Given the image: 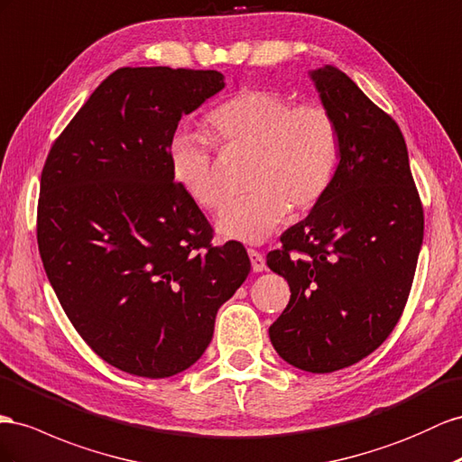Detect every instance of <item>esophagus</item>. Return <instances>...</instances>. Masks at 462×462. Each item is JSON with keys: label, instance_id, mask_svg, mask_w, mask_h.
<instances>
[{"label": "esophagus", "instance_id": "esophagus-1", "mask_svg": "<svg viewBox=\"0 0 462 462\" xmlns=\"http://www.w3.org/2000/svg\"><path fill=\"white\" fill-rule=\"evenodd\" d=\"M248 258H251V264H253V272H262L266 270V260L254 248H248Z\"/></svg>", "mask_w": 462, "mask_h": 462}]
</instances>
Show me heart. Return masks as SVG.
Returning <instances> with one entry per match:
<instances>
[{
	"mask_svg": "<svg viewBox=\"0 0 462 462\" xmlns=\"http://www.w3.org/2000/svg\"><path fill=\"white\" fill-rule=\"evenodd\" d=\"M208 128L229 147L256 153L248 174L253 192L229 202L216 219L226 241L258 245L288 217L319 206L340 167V130L319 103L295 105L273 89L233 95L208 115ZM172 179L194 204L216 209L226 198L209 143L196 132H177L169 142Z\"/></svg>",
	"mask_w": 462,
	"mask_h": 462,
	"instance_id": "obj_1",
	"label": "heart"
}]
</instances>
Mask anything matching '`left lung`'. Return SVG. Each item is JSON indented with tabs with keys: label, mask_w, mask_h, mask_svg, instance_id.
Returning <instances> with one entry per match:
<instances>
[{
	"label": "left lung",
	"mask_w": 462,
	"mask_h": 462,
	"mask_svg": "<svg viewBox=\"0 0 462 462\" xmlns=\"http://www.w3.org/2000/svg\"><path fill=\"white\" fill-rule=\"evenodd\" d=\"M309 76L338 122L340 167L324 200L266 256L291 290L268 332L290 365L332 373L375 352L396 327L412 288L423 209L398 124L338 68Z\"/></svg>",
	"instance_id": "left-lung-1"
}]
</instances>
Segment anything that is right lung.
<instances>
[{
	"label": "right lung",
	"mask_w": 462,
	"mask_h": 462,
	"mask_svg": "<svg viewBox=\"0 0 462 462\" xmlns=\"http://www.w3.org/2000/svg\"><path fill=\"white\" fill-rule=\"evenodd\" d=\"M216 69L120 68L50 149L36 239L73 328L106 364L165 379L202 357L217 309L251 272L241 243L211 245L169 165L184 115L219 93Z\"/></svg>",
	"instance_id": "right-lung-1"
}]
</instances>
